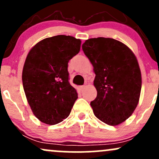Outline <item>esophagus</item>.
<instances>
[{
  "label": "esophagus",
  "mask_w": 159,
  "mask_h": 159,
  "mask_svg": "<svg viewBox=\"0 0 159 159\" xmlns=\"http://www.w3.org/2000/svg\"><path fill=\"white\" fill-rule=\"evenodd\" d=\"M85 86L84 85H83V86H80V87H79V90H81V91H83L84 90V89H85Z\"/></svg>",
  "instance_id": "1"
}]
</instances>
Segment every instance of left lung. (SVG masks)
<instances>
[{"label":"left lung","mask_w":159,"mask_h":159,"mask_svg":"<svg viewBox=\"0 0 159 159\" xmlns=\"http://www.w3.org/2000/svg\"><path fill=\"white\" fill-rule=\"evenodd\" d=\"M82 49L96 74L97 96L90 102L95 116L109 125H119L139 102L142 81L138 60L129 47L111 38L89 39Z\"/></svg>","instance_id":"obj_1"}]
</instances>
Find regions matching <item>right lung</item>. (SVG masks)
<instances>
[{
    "label": "right lung",
    "mask_w": 159,
    "mask_h": 159,
    "mask_svg": "<svg viewBox=\"0 0 159 159\" xmlns=\"http://www.w3.org/2000/svg\"><path fill=\"white\" fill-rule=\"evenodd\" d=\"M81 43L73 36H54L36 43L27 54L22 71L24 90L33 113L43 123H61L78 98L67 69Z\"/></svg>",
    "instance_id": "right-lung-1"
}]
</instances>
